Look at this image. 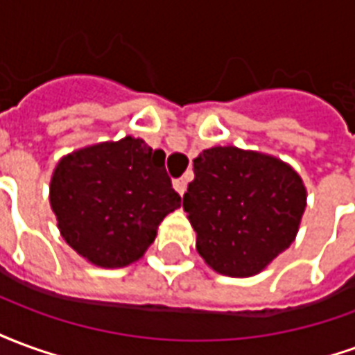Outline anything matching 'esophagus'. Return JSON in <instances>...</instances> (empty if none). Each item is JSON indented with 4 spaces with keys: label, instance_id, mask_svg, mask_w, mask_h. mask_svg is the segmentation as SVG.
Returning <instances> with one entry per match:
<instances>
[{
    "label": "esophagus",
    "instance_id": "esophagus-1",
    "mask_svg": "<svg viewBox=\"0 0 355 355\" xmlns=\"http://www.w3.org/2000/svg\"><path fill=\"white\" fill-rule=\"evenodd\" d=\"M186 184H188V180H186V178H178V180H175V184L173 186H175V190H177L180 196H184Z\"/></svg>",
    "mask_w": 355,
    "mask_h": 355
}]
</instances>
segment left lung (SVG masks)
Masks as SVG:
<instances>
[{"label": "left lung", "mask_w": 355, "mask_h": 355, "mask_svg": "<svg viewBox=\"0 0 355 355\" xmlns=\"http://www.w3.org/2000/svg\"><path fill=\"white\" fill-rule=\"evenodd\" d=\"M182 198L196 251L216 274L251 277L295 241L306 209L302 177L275 155L213 146L193 159Z\"/></svg>", "instance_id": "left-lung-1"}]
</instances>
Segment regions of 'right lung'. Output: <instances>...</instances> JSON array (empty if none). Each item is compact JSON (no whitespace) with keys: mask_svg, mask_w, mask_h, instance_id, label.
Instances as JSON below:
<instances>
[{"mask_svg":"<svg viewBox=\"0 0 355 355\" xmlns=\"http://www.w3.org/2000/svg\"><path fill=\"white\" fill-rule=\"evenodd\" d=\"M49 201L62 239L98 268L142 259L163 218L180 207L165 152L135 137L62 155L51 175Z\"/></svg>","mask_w":355,"mask_h":355,"instance_id":"1","label":"right lung"}]
</instances>
